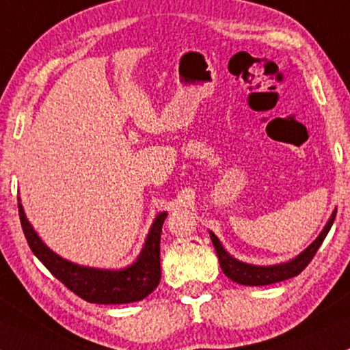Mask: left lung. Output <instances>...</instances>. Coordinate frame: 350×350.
Masks as SVG:
<instances>
[{
    "mask_svg": "<svg viewBox=\"0 0 350 350\" xmlns=\"http://www.w3.org/2000/svg\"><path fill=\"white\" fill-rule=\"evenodd\" d=\"M337 211L334 210V213L329 218V221L325 223L324 230L321 231V234L317 237L311 245L308 246L301 254H297L296 258L288 262H281V265H273V266H254L248 265V262L238 261L237 258H233L231 254L226 253V250L223 248L219 239L215 237V233L210 231L211 243H213L215 250H217L219 266H221L223 273L230 278L231 281L238 282L243 286H266V284H274V282H280L289 278L297 276L306 266L311 262V260L316 254V251L319 250V246L323 245L324 238L327 237L329 230H331L334 219H336Z\"/></svg>",
    "mask_w": 350,
    "mask_h": 350,
    "instance_id": "1",
    "label": "left lung"
}]
</instances>
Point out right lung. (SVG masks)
Wrapping results in <instances>:
<instances>
[{
  "label": "right lung",
  "mask_w": 350,
  "mask_h": 350,
  "mask_svg": "<svg viewBox=\"0 0 350 350\" xmlns=\"http://www.w3.org/2000/svg\"><path fill=\"white\" fill-rule=\"evenodd\" d=\"M19 202V198H18ZM19 219L31 251L66 288L88 302L96 304H127L142 301L160 282V233L167 211L157 215L145 245L135 262L124 269H97L70 262L49 250L27 221L21 203Z\"/></svg>",
  "instance_id": "obj_1"
}]
</instances>
